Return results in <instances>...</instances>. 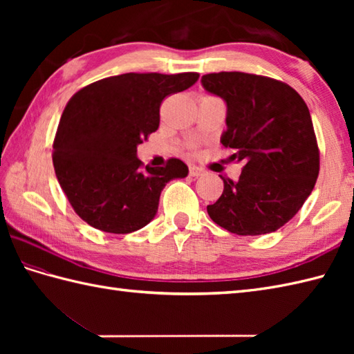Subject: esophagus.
<instances>
[{
  "mask_svg": "<svg viewBox=\"0 0 354 354\" xmlns=\"http://www.w3.org/2000/svg\"><path fill=\"white\" fill-rule=\"evenodd\" d=\"M204 170H202L201 167H198V165H190V176L193 178H198V176H202L204 175Z\"/></svg>",
  "mask_w": 354,
  "mask_h": 354,
  "instance_id": "obj_1",
  "label": "esophagus"
}]
</instances>
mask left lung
Wrapping results in <instances>:
<instances>
[{
  "label": "left lung",
  "mask_w": 354,
  "mask_h": 354,
  "mask_svg": "<svg viewBox=\"0 0 354 354\" xmlns=\"http://www.w3.org/2000/svg\"><path fill=\"white\" fill-rule=\"evenodd\" d=\"M201 84L227 104L221 142L245 161L239 181L221 176L223 193L208 216L237 236L277 231L303 207L319 173L309 108L295 89L265 76L223 71Z\"/></svg>",
  "instance_id": "left-lung-1"
}]
</instances>
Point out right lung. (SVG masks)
Segmentation results:
<instances>
[{"label": "right lung", "instance_id": "right-lung-1", "mask_svg": "<svg viewBox=\"0 0 354 354\" xmlns=\"http://www.w3.org/2000/svg\"><path fill=\"white\" fill-rule=\"evenodd\" d=\"M198 73H126L102 79L71 97L59 122L53 164L80 219L129 234L153 219L165 184L189 175L176 158L141 167L137 147L160 126L164 97L193 86Z\"/></svg>", "mask_w": 354, "mask_h": 354}]
</instances>
